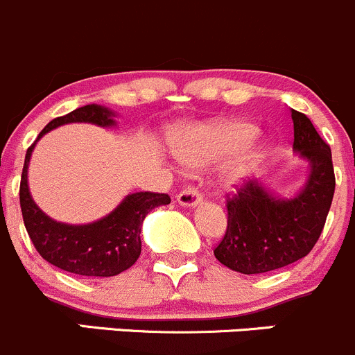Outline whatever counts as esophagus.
<instances>
[{
    "label": "esophagus",
    "instance_id": "obj_1",
    "mask_svg": "<svg viewBox=\"0 0 355 355\" xmlns=\"http://www.w3.org/2000/svg\"><path fill=\"white\" fill-rule=\"evenodd\" d=\"M178 202L182 207H196V205L203 202V195L198 189L193 188V186H188V188H184L178 195Z\"/></svg>",
    "mask_w": 355,
    "mask_h": 355
}]
</instances>
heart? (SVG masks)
<instances>
[{"label": "heart", "mask_w": 355, "mask_h": 355, "mask_svg": "<svg viewBox=\"0 0 355 355\" xmlns=\"http://www.w3.org/2000/svg\"><path fill=\"white\" fill-rule=\"evenodd\" d=\"M258 137V130L253 124L231 123L220 126H195L176 138L174 148L182 162L189 166L214 162L225 157L244 152ZM258 159H248L237 164L229 173L227 184L236 186L253 173Z\"/></svg>", "instance_id": "obj_1"}]
</instances>
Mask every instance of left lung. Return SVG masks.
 <instances>
[{
	"instance_id": "8db88e82",
	"label": "left lung",
	"mask_w": 355,
	"mask_h": 355,
	"mask_svg": "<svg viewBox=\"0 0 355 355\" xmlns=\"http://www.w3.org/2000/svg\"><path fill=\"white\" fill-rule=\"evenodd\" d=\"M294 150L311 166L304 188L294 198H277L261 182L244 181L225 196L227 229L214 250L234 272L253 275L304 258L323 231L335 193L331 150L302 112L291 109Z\"/></svg>"
}]
</instances>
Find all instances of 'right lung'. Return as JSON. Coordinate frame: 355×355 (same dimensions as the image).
Wrapping results in <instances>:
<instances>
[{
  "mask_svg": "<svg viewBox=\"0 0 355 355\" xmlns=\"http://www.w3.org/2000/svg\"><path fill=\"white\" fill-rule=\"evenodd\" d=\"M114 112L97 104L83 105L69 114L53 119L39 133L67 123H94L114 126ZM37 140L27 148L20 181V208L24 224L35 250L51 265L85 277H114L135 265L141 253V224L147 214L160 205L171 203L166 193H131L107 217L87 225H69L53 220L32 200L27 169Z\"/></svg>",
  "mask_w": 355,
  "mask_h": 355,
  "instance_id": "add662e5",
  "label": "right lung"
}]
</instances>
